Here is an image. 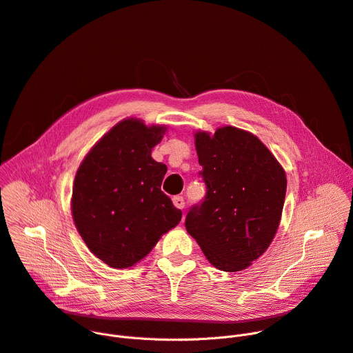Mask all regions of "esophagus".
Here are the masks:
<instances>
[{
  "instance_id": "1",
  "label": "esophagus",
  "mask_w": 353,
  "mask_h": 353,
  "mask_svg": "<svg viewBox=\"0 0 353 353\" xmlns=\"http://www.w3.org/2000/svg\"><path fill=\"white\" fill-rule=\"evenodd\" d=\"M172 202H174L175 208H178V209H183L185 208V201H183L182 196H174Z\"/></svg>"
}]
</instances>
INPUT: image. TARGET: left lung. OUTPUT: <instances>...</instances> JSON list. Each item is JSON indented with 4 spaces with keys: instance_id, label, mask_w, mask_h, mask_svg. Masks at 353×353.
I'll use <instances>...</instances> for the list:
<instances>
[{
    "instance_id": "left-lung-1",
    "label": "left lung",
    "mask_w": 353,
    "mask_h": 353,
    "mask_svg": "<svg viewBox=\"0 0 353 353\" xmlns=\"http://www.w3.org/2000/svg\"><path fill=\"white\" fill-rule=\"evenodd\" d=\"M195 145L206 195L189 209L185 228L216 268L240 271L274 239L285 172L256 135L236 127L196 132Z\"/></svg>"
}]
</instances>
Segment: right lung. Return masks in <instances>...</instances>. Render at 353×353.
<instances>
[{
  "mask_svg": "<svg viewBox=\"0 0 353 353\" xmlns=\"http://www.w3.org/2000/svg\"><path fill=\"white\" fill-rule=\"evenodd\" d=\"M164 127L127 119L92 148L79 167L72 214L90 252L114 268L144 259L182 212L161 191L167 165L151 158Z\"/></svg>",
  "mask_w": 353,
  "mask_h": 353,
  "instance_id": "right-lung-1",
  "label": "right lung"
}]
</instances>
